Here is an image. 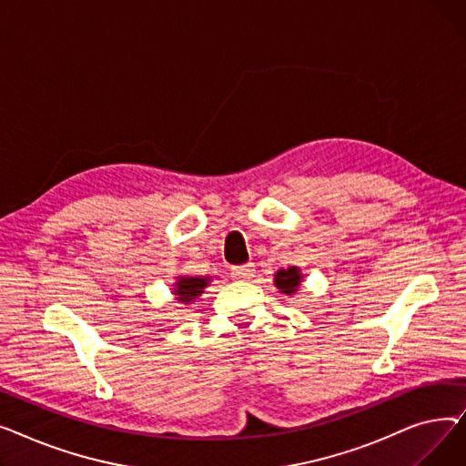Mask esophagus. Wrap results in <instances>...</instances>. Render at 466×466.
I'll list each match as a JSON object with an SVG mask.
<instances>
[{"label":"esophagus","mask_w":466,"mask_h":466,"mask_svg":"<svg viewBox=\"0 0 466 466\" xmlns=\"http://www.w3.org/2000/svg\"><path fill=\"white\" fill-rule=\"evenodd\" d=\"M232 278L234 279H241V281H249L251 278H255V264H241V266H234L232 268Z\"/></svg>","instance_id":"obj_1"}]
</instances>
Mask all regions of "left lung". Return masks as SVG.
<instances>
[{
	"label": "left lung",
	"mask_w": 466,
	"mask_h": 466,
	"mask_svg": "<svg viewBox=\"0 0 466 466\" xmlns=\"http://www.w3.org/2000/svg\"><path fill=\"white\" fill-rule=\"evenodd\" d=\"M274 281H276V287L283 292V295H295V292L300 287L302 274H300L297 266H290V268H287V270H279L274 276Z\"/></svg>",
	"instance_id": "1"
}]
</instances>
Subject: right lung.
Masks as SVG:
<instances>
[{
    "instance_id": "right-lung-1",
    "label": "right lung",
    "mask_w": 466,
    "mask_h": 466,
    "mask_svg": "<svg viewBox=\"0 0 466 466\" xmlns=\"http://www.w3.org/2000/svg\"><path fill=\"white\" fill-rule=\"evenodd\" d=\"M208 283H209L208 278H177V283L174 289L176 300H179L181 304H192L194 299H198L202 295Z\"/></svg>"
}]
</instances>
